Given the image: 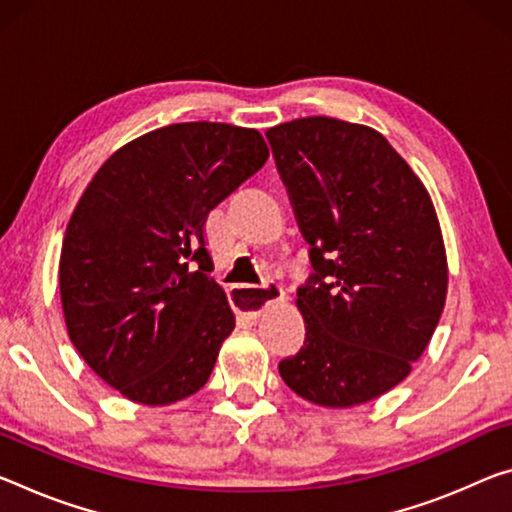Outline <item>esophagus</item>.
I'll return each instance as SVG.
<instances>
[{"mask_svg": "<svg viewBox=\"0 0 512 512\" xmlns=\"http://www.w3.org/2000/svg\"><path fill=\"white\" fill-rule=\"evenodd\" d=\"M232 303L237 305V310L248 316V319H257L262 310L269 303H278V300L285 298V289H282L280 282L269 280L264 287H248V285H237L230 291Z\"/></svg>", "mask_w": 512, "mask_h": 512, "instance_id": "esophagus-1", "label": "esophagus"}]
</instances>
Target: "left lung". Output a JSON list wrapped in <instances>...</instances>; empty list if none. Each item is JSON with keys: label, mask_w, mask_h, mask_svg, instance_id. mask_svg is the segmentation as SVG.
I'll return each mask as SVG.
<instances>
[{"label": "left lung", "mask_w": 512, "mask_h": 512, "mask_svg": "<svg viewBox=\"0 0 512 512\" xmlns=\"http://www.w3.org/2000/svg\"><path fill=\"white\" fill-rule=\"evenodd\" d=\"M312 273L300 285V351L280 376L326 408L378 399L405 380L446 300V255L426 186L376 129L328 116L266 132Z\"/></svg>", "instance_id": "obj_1"}]
</instances>
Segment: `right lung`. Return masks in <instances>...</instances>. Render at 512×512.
I'll use <instances>...</instances> for the list:
<instances>
[{"mask_svg": "<svg viewBox=\"0 0 512 512\" xmlns=\"http://www.w3.org/2000/svg\"><path fill=\"white\" fill-rule=\"evenodd\" d=\"M269 159L257 129L177 123L113 152L63 239L70 342L129 401L168 405L212 376L234 312L209 278L212 209Z\"/></svg>", "mask_w": 512, "mask_h": 512, "instance_id": "add662e5", "label": "right lung"}]
</instances>
